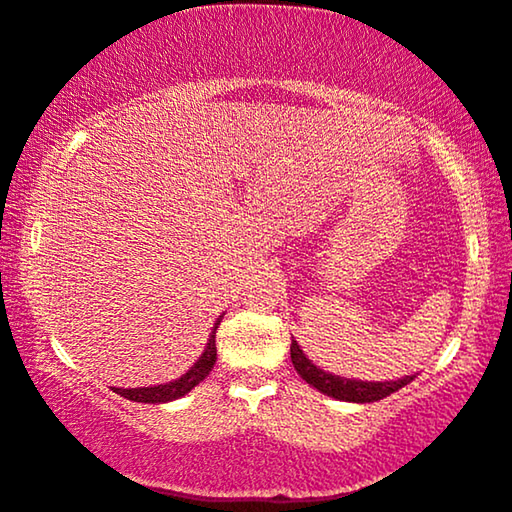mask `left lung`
Segmentation results:
<instances>
[{
	"label": "left lung",
	"instance_id": "left-lung-1",
	"mask_svg": "<svg viewBox=\"0 0 512 512\" xmlns=\"http://www.w3.org/2000/svg\"><path fill=\"white\" fill-rule=\"evenodd\" d=\"M291 361L293 368L298 370V375L303 377L307 384H312L314 389L321 391V394L338 398V401H347V403H375L382 401L394 394V391L403 389L405 384H410L415 380V375H405L401 380H389V382H368V380H349V377H340L333 373H326L319 366L307 359L303 354V349L296 340L291 342Z\"/></svg>",
	"mask_w": 512,
	"mask_h": 512
}]
</instances>
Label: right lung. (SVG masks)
<instances>
[{"mask_svg": "<svg viewBox=\"0 0 512 512\" xmlns=\"http://www.w3.org/2000/svg\"><path fill=\"white\" fill-rule=\"evenodd\" d=\"M219 324H221V317L216 319V324L212 328V335H209V340H207L205 352H202L200 359L195 361L184 375L177 377V380L165 382V384H156V387H137V389H118V387H114V391H116V394H121L123 398H128V401H135V403H170V401H177V398H181V396H186L188 391H191L193 387H198V384L209 375V370L214 368V363H216V328H219Z\"/></svg>", "mask_w": 512, "mask_h": 512, "instance_id": "obj_1", "label": "right lung"}]
</instances>
